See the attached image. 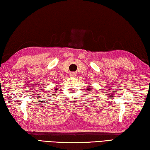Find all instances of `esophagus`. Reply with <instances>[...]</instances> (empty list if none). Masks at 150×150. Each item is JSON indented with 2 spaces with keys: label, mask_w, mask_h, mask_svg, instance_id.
<instances>
[{
  "label": "esophagus",
  "mask_w": 150,
  "mask_h": 150,
  "mask_svg": "<svg viewBox=\"0 0 150 150\" xmlns=\"http://www.w3.org/2000/svg\"><path fill=\"white\" fill-rule=\"evenodd\" d=\"M69 74H70V76H72V77H74V76H76V74L75 72H71Z\"/></svg>",
  "instance_id": "obj_1"
}]
</instances>
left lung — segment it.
Returning <instances> with one entry per match:
<instances>
[{"label":"left lung","instance_id":"8db88e82","mask_svg":"<svg viewBox=\"0 0 150 150\" xmlns=\"http://www.w3.org/2000/svg\"><path fill=\"white\" fill-rule=\"evenodd\" d=\"M88 90H90V91H91V90H92V88H91V87H88Z\"/></svg>","mask_w":150,"mask_h":150}]
</instances>
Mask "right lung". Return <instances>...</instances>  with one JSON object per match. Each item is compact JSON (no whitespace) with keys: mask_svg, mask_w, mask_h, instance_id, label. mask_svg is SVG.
Wrapping results in <instances>:
<instances>
[{"mask_svg":"<svg viewBox=\"0 0 150 150\" xmlns=\"http://www.w3.org/2000/svg\"><path fill=\"white\" fill-rule=\"evenodd\" d=\"M55 90H57V88H56V89H55Z\"/></svg>","mask_w":150,"mask_h":150,"instance_id":"obj_1","label":"right lung"}]
</instances>
